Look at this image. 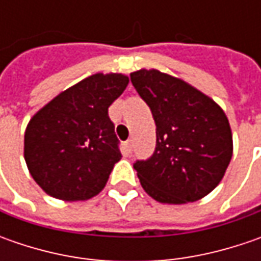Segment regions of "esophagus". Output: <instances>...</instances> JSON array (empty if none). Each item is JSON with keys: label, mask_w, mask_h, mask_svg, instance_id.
<instances>
[{"label": "esophagus", "mask_w": 261, "mask_h": 261, "mask_svg": "<svg viewBox=\"0 0 261 261\" xmlns=\"http://www.w3.org/2000/svg\"><path fill=\"white\" fill-rule=\"evenodd\" d=\"M132 145H134V139H132V138L126 139V141H125L126 152H132Z\"/></svg>", "instance_id": "obj_1"}]
</instances>
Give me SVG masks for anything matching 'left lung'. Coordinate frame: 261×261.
<instances>
[{
	"mask_svg": "<svg viewBox=\"0 0 261 261\" xmlns=\"http://www.w3.org/2000/svg\"><path fill=\"white\" fill-rule=\"evenodd\" d=\"M130 81L156 126L152 155L134 163L144 190L174 205L211 193L232 156L231 127L222 109L195 87L156 69L132 72Z\"/></svg>",
	"mask_w": 261,
	"mask_h": 261,
	"instance_id": "1",
	"label": "left lung"
}]
</instances>
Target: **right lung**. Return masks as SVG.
Instances as JSON below:
<instances>
[{"instance_id": "obj_1", "label": "right lung", "mask_w": 261, "mask_h": 261, "mask_svg": "<svg viewBox=\"0 0 261 261\" xmlns=\"http://www.w3.org/2000/svg\"><path fill=\"white\" fill-rule=\"evenodd\" d=\"M127 83L122 74H94L32 117L24 134V160L47 195L72 202L105 189L122 158L109 107Z\"/></svg>"}]
</instances>
